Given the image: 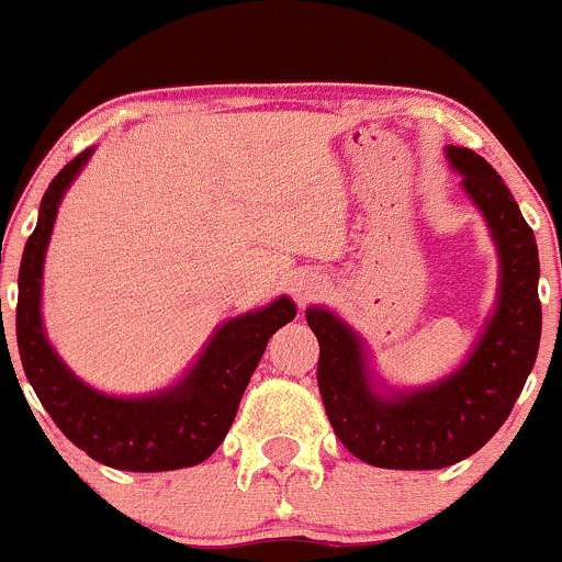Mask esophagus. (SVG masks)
Segmentation results:
<instances>
[{"label": "esophagus", "instance_id": "1", "mask_svg": "<svg viewBox=\"0 0 562 562\" xmlns=\"http://www.w3.org/2000/svg\"><path fill=\"white\" fill-rule=\"evenodd\" d=\"M322 281L319 276H314V273H303V276H297V279H294V297L300 300V303H308V300H314L316 294L322 292Z\"/></svg>", "mask_w": 562, "mask_h": 562}]
</instances>
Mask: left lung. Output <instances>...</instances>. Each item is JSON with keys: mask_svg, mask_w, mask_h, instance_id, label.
<instances>
[{"mask_svg": "<svg viewBox=\"0 0 562 562\" xmlns=\"http://www.w3.org/2000/svg\"><path fill=\"white\" fill-rule=\"evenodd\" d=\"M464 191L499 251V300L470 360L437 385L376 396L360 338L325 308L305 319L319 341L322 404L349 453L385 470H440L481 451L514 409L541 341L536 235L497 171L468 147H448Z\"/></svg>", "mask_w": 562, "mask_h": 562, "instance_id": "1", "label": "left lung"}]
</instances>
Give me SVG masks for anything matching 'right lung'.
Here are the masks:
<instances>
[{"label": "right lung", "instance_id": "add662e5", "mask_svg": "<svg viewBox=\"0 0 562 562\" xmlns=\"http://www.w3.org/2000/svg\"><path fill=\"white\" fill-rule=\"evenodd\" d=\"M87 158L90 149L54 177L21 257L15 305L21 366L54 424L94 462L127 472L193 468L224 442L270 336L297 311L292 300L279 297L268 308L235 316L210 338L196 366L158 396L114 398L76 380L43 333L41 283L57 207Z\"/></svg>", "mask_w": 562, "mask_h": 562}]
</instances>
